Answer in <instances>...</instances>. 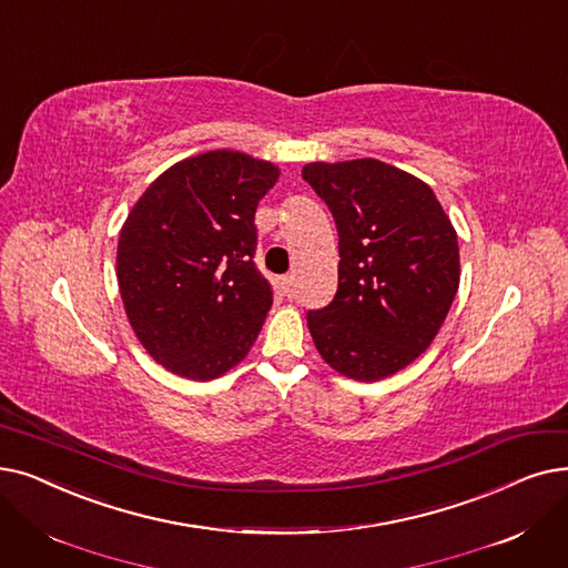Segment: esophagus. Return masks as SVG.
I'll return each mask as SVG.
<instances>
[{"mask_svg":"<svg viewBox=\"0 0 568 568\" xmlns=\"http://www.w3.org/2000/svg\"><path fill=\"white\" fill-rule=\"evenodd\" d=\"M292 287H294V276H292V274H285V276L281 278V290H283V294H290Z\"/></svg>","mask_w":568,"mask_h":568,"instance_id":"1","label":"esophagus"}]
</instances>
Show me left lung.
Masks as SVG:
<instances>
[{
    "mask_svg": "<svg viewBox=\"0 0 568 568\" xmlns=\"http://www.w3.org/2000/svg\"><path fill=\"white\" fill-rule=\"evenodd\" d=\"M338 232V290L308 311L338 374L381 381L429 348L459 287L457 234L427 183L378 160L302 169Z\"/></svg>",
    "mask_w": 568,
    "mask_h": 568,
    "instance_id": "obj_1",
    "label": "left lung"
}]
</instances>
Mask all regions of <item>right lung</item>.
I'll return each instance as SVG.
<instances>
[{"instance_id": "obj_1", "label": "right lung", "mask_w": 568, "mask_h": 568, "mask_svg": "<svg viewBox=\"0 0 568 568\" xmlns=\"http://www.w3.org/2000/svg\"><path fill=\"white\" fill-rule=\"evenodd\" d=\"M278 169L211 151L151 183L118 239V285L143 348L169 372L211 381L248 355L274 304L255 264V211Z\"/></svg>"}]
</instances>
